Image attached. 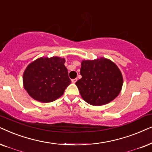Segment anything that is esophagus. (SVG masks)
<instances>
[{
    "mask_svg": "<svg viewBox=\"0 0 152 152\" xmlns=\"http://www.w3.org/2000/svg\"><path fill=\"white\" fill-rule=\"evenodd\" d=\"M76 81H77V78H74V79L72 80V82L73 83H75Z\"/></svg>",
    "mask_w": 152,
    "mask_h": 152,
    "instance_id": "34e87169",
    "label": "esophagus"
}]
</instances>
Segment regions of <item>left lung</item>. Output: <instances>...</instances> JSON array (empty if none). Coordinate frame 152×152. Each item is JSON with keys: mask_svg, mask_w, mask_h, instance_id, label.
<instances>
[{"mask_svg": "<svg viewBox=\"0 0 152 152\" xmlns=\"http://www.w3.org/2000/svg\"><path fill=\"white\" fill-rule=\"evenodd\" d=\"M82 78L76 83L82 98L92 106H102L115 99L123 85L121 72L116 64L106 58L83 60Z\"/></svg>", "mask_w": 152, "mask_h": 152, "instance_id": "left-lung-1", "label": "left lung"}]
</instances>
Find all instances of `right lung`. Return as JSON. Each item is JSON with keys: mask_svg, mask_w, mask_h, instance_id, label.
<instances>
[{"mask_svg": "<svg viewBox=\"0 0 152 152\" xmlns=\"http://www.w3.org/2000/svg\"><path fill=\"white\" fill-rule=\"evenodd\" d=\"M65 60L58 57L41 58L30 63L23 74L24 88L34 99L52 102L64 94L71 83Z\"/></svg>", "mask_w": 152, "mask_h": 152, "instance_id": "right-lung-1", "label": "right lung"}]
</instances>
